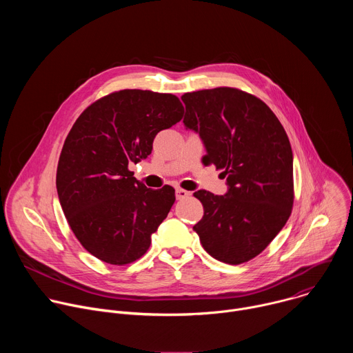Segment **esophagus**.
<instances>
[{
  "mask_svg": "<svg viewBox=\"0 0 353 353\" xmlns=\"http://www.w3.org/2000/svg\"><path fill=\"white\" fill-rule=\"evenodd\" d=\"M188 196H190V191L183 190V188H176V198L177 199H184V198H188Z\"/></svg>",
  "mask_w": 353,
  "mask_h": 353,
  "instance_id": "esophagus-1",
  "label": "esophagus"
}]
</instances>
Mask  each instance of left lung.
<instances>
[{
  "mask_svg": "<svg viewBox=\"0 0 353 353\" xmlns=\"http://www.w3.org/2000/svg\"><path fill=\"white\" fill-rule=\"evenodd\" d=\"M184 125L199 134L204 165L222 169L229 190L194 192L204 216L194 230L207 253L239 265L257 257L285 226L293 207V155L272 110L236 88L184 93Z\"/></svg>",
  "mask_w": 353,
  "mask_h": 353,
  "instance_id": "obj_1",
  "label": "left lung"
}]
</instances>
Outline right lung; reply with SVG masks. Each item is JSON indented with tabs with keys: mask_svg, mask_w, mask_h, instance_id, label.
<instances>
[{
	"mask_svg": "<svg viewBox=\"0 0 353 353\" xmlns=\"http://www.w3.org/2000/svg\"><path fill=\"white\" fill-rule=\"evenodd\" d=\"M183 114L172 93L124 89L96 100L68 132L57 166L60 204L79 243L100 261L141 259L168 216L174 188H146L128 166L146 159L157 134Z\"/></svg>",
	"mask_w": 353,
	"mask_h": 353,
	"instance_id": "add662e5",
	"label": "right lung"
}]
</instances>
